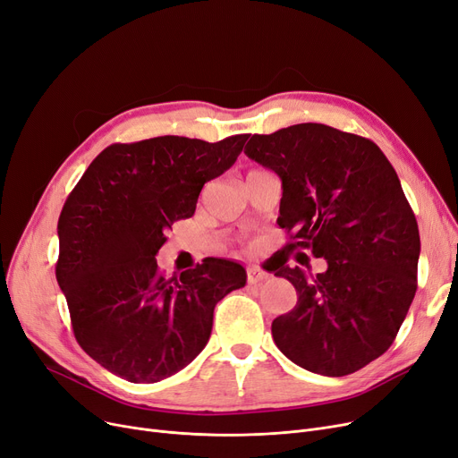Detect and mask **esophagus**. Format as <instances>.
<instances>
[{"label": "esophagus", "mask_w": 458, "mask_h": 458, "mask_svg": "<svg viewBox=\"0 0 458 458\" xmlns=\"http://www.w3.org/2000/svg\"><path fill=\"white\" fill-rule=\"evenodd\" d=\"M266 278H267V273L262 271V269H258V267H249L247 269V281H249V284H258V283L266 281Z\"/></svg>", "instance_id": "obj_1"}]
</instances>
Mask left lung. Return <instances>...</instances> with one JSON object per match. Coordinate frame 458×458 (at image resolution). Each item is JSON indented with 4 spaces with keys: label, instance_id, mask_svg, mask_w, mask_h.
<instances>
[{
    "label": "left lung",
    "instance_id": "1",
    "mask_svg": "<svg viewBox=\"0 0 458 458\" xmlns=\"http://www.w3.org/2000/svg\"><path fill=\"white\" fill-rule=\"evenodd\" d=\"M245 155L283 182L276 223L290 242L275 275L293 284L297 305L273 320L275 344L316 374L363 369L393 344L417 290L420 228L399 175L369 138L322 123L252 134ZM300 248L328 269L290 268Z\"/></svg>",
    "mask_w": 458,
    "mask_h": 458
}]
</instances>
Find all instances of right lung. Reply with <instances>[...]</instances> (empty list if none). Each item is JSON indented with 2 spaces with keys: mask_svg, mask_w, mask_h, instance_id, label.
Returning <instances> with one entry per match:
<instances>
[{
  "mask_svg": "<svg viewBox=\"0 0 458 458\" xmlns=\"http://www.w3.org/2000/svg\"><path fill=\"white\" fill-rule=\"evenodd\" d=\"M249 134L215 144L157 136L98 153L57 221L55 278L82 350L132 384H155L204 350L215 305L245 286L237 262L206 258L166 278L155 256L194 215L204 183L226 172Z\"/></svg>",
  "mask_w": 458,
  "mask_h": 458,
  "instance_id": "right-lung-1",
  "label": "right lung"
}]
</instances>
